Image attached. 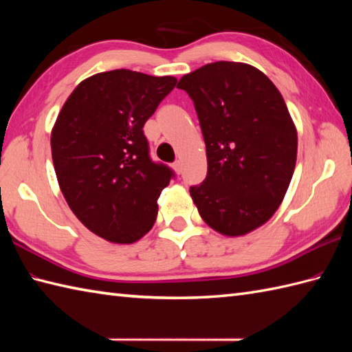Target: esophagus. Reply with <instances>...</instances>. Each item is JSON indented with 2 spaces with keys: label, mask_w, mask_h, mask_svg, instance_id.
Instances as JSON below:
<instances>
[{
  "label": "esophagus",
  "mask_w": 352,
  "mask_h": 352,
  "mask_svg": "<svg viewBox=\"0 0 352 352\" xmlns=\"http://www.w3.org/2000/svg\"><path fill=\"white\" fill-rule=\"evenodd\" d=\"M172 168L175 169L177 174H182V170H183V163H182V160H175L174 163H172Z\"/></svg>",
  "instance_id": "esophagus-1"
}]
</instances>
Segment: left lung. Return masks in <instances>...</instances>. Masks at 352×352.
I'll return each instance as SVG.
<instances>
[{
  "label": "left lung",
  "mask_w": 352,
  "mask_h": 352,
  "mask_svg": "<svg viewBox=\"0 0 352 352\" xmlns=\"http://www.w3.org/2000/svg\"><path fill=\"white\" fill-rule=\"evenodd\" d=\"M195 106L207 175L190 195L208 226L242 236L271 218L294 175L298 136L286 102L263 72L214 62L177 85Z\"/></svg>",
  "instance_id": "left-lung-1"
}]
</instances>
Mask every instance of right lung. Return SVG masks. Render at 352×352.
<instances>
[{
	"mask_svg": "<svg viewBox=\"0 0 352 352\" xmlns=\"http://www.w3.org/2000/svg\"><path fill=\"white\" fill-rule=\"evenodd\" d=\"M174 77L115 69L81 81L51 133L56 175L85 226L115 243L153 228L157 199L174 170L154 162L144 125L175 87Z\"/></svg>",
	"mask_w": 352,
	"mask_h": 352,
	"instance_id": "obj_1",
	"label": "right lung"
}]
</instances>
